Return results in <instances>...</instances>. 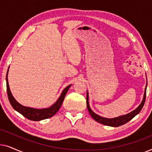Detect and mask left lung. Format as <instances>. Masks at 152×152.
Instances as JSON below:
<instances>
[{
	"mask_svg": "<svg viewBox=\"0 0 152 152\" xmlns=\"http://www.w3.org/2000/svg\"><path fill=\"white\" fill-rule=\"evenodd\" d=\"M146 90H147V85L146 87H145V93H144V96H143V99L142 102L140 103V104L138 106V107L136 108L134 111L131 112V113L126 114V115L119 116V117L114 118H103L101 117L98 115H97L96 113H95L90 108V106H89L88 103V91L86 92V105H87V109H88V111L90 113L93 119H94L95 121L99 122V123L104 124V125L107 126H114V127H116V126H119L121 125H123V124H126V122L130 121L133 118H134L137 114L140 113L141 109H142L143 106H144L145 102V98H146Z\"/></svg>",
	"mask_w": 152,
	"mask_h": 152,
	"instance_id": "1",
	"label": "left lung"
}]
</instances>
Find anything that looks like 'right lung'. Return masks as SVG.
Returning a JSON list of instances; mask_svg holds the SVG:
<instances>
[{"label": "right lung", "mask_w": 152, "mask_h": 152, "mask_svg": "<svg viewBox=\"0 0 152 152\" xmlns=\"http://www.w3.org/2000/svg\"><path fill=\"white\" fill-rule=\"evenodd\" d=\"M10 68V67H9ZM8 68L7 72V75H6V84H7V96L8 99L10 104H11L12 107H13L14 110L18 111L21 115H23L24 117L28 118V120H32V121H40V120L47 119V118H50L53 117L55 113L59 111V109L61 107V106L63 103V101L65 97L66 93H67L68 89L71 86V84L69 86H66L64 91H62L61 95L58 98L57 102L51 106L50 107L46 108V109H33L31 107H24L18 102L17 101L14 99V97L12 95L11 91H10L9 84H8V80H7V75H8Z\"/></svg>", "instance_id": "right-lung-1"}]
</instances>
